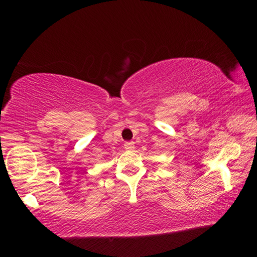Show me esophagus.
Here are the masks:
<instances>
[{
	"label": "esophagus",
	"instance_id": "obj_1",
	"mask_svg": "<svg viewBox=\"0 0 257 257\" xmlns=\"http://www.w3.org/2000/svg\"><path fill=\"white\" fill-rule=\"evenodd\" d=\"M124 149L127 151H133L135 149L134 142H125L124 143Z\"/></svg>",
	"mask_w": 257,
	"mask_h": 257
}]
</instances>
